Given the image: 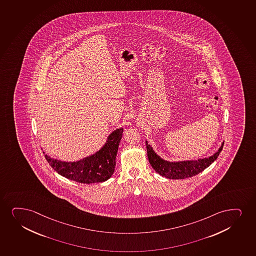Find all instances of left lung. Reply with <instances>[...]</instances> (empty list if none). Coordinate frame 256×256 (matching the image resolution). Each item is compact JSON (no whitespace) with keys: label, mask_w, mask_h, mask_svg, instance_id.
Masks as SVG:
<instances>
[{"label":"left lung","mask_w":256,"mask_h":256,"mask_svg":"<svg viewBox=\"0 0 256 256\" xmlns=\"http://www.w3.org/2000/svg\"><path fill=\"white\" fill-rule=\"evenodd\" d=\"M224 144L222 143L221 148L214 154L208 158H200L198 160L169 162L162 160L160 156L156 154L151 146L149 145L148 142H146L148 157L152 168L162 177L168 178L170 180H184L200 174L218 158L219 154L222 150Z\"/></svg>","instance_id":"8db88e82"}]
</instances>
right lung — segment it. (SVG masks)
I'll use <instances>...</instances> for the list:
<instances>
[{"instance_id":"obj_1","label":"right lung","mask_w":256,"mask_h":256,"mask_svg":"<svg viewBox=\"0 0 256 256\" xmlns=\"http://www.w3.org/2000/svg\"><path fill=\"white\" fill-rule=\"evenodd\" d=\"M124 130H116L108 136L106 144L95 154L78 162H62L44 154L52 169L61 176L78 183H101L114 174L118 146Z\"/></svg>"}]
</instances>
